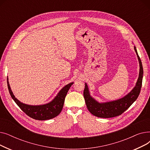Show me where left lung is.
Segmentation results:
<instances>
[{
  "instance_id": "left-lung-1",
  "label": "left lung",
  "mask_w": 150,
  "mask_h": 150,
  "mask_svg": "<svg viewBox=\"0 0 150 150\" xmlns=\"http://www.w3.org/2000/svg\"><path fill=\"white\" fill-rule=\"evenodd\" d=\"M134 49L136 53L139 62V74L136 86L131 91L127 94L125 97L114 101L99 103L96 100L91 96L90 92L87 84L85 83V88L83 92L86 106L89 111L93 115L101 118H111L121 115L126 110L128 109L130 106L134 102L139 96L141 90L144 70L142 64L139 54L136 47Z\"/></svg>"
}]
</instances>
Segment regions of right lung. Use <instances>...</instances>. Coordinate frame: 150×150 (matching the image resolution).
Returning <instances> with one entry per match:
<instances>
[{"label":"right lung","mask_w":150,"mask_h":150,"mask_svg":"<svg viewBox=\"0 0 150 150\" xmlns=\"http://www.w3.org/2000/svg\"><path fill=\"white\" fill-rule=\"evenodd\" d=\"M73 84L74 82H72L63 87L58 93L57 96L48 103L41 105H30L22 103L15 97L11 89L8 78H7L8 88L10 96L15 103L27 115L38 120L52 119L60 114L64 105L65 97L67 92Z\"/></svg>","instance_id":"1"}]
</instances>
